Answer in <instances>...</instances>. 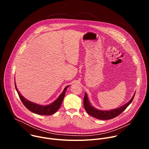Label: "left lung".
Instances as JSON below:
<instances>
[{"instance_id":"obj_1","label":"left lung","mask_w":149,"mask_h":149,"mask_svg":"<svg viewBox=\"0 0 149 149\" xmlns=\"http://www.w3.org/2000/svg\"><path fill=\"white\" fill-rule=\"evenodd\" d=\"M135 94L136 93L134 94L133 97L129 100L128 102H127L125 104L121 106L120 107H118L116 109L110 110H100L95 109L91 104L87 93H85V95L84 98V107L87 113L93 117L103 120L112 119L120 115L126 109V108L128 107L133 100Z\"/></svg>"}]
</instances>
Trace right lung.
Returning a JSON list of instances; mask_svg holds the SVG:
<instances>
[{
    "mask_svg": "<svg viewBox=\"0 0 149 149\" xmlns=\"http://www.w3.org/2000/svg\"><path fill=\"white\" fill-rule=\"evenodd\" d=\"M15 86L16 90L19 95V97L20 100L22 101V103L25 106L26 108L35 114H39V115H44V116L52 115L55 113L59 110V109L60 108L61 105V104L62 102V101L63 100V98L65 97V91L67 88L69 87V86H67L64 88V90H63L62 93L60 94V95L53 102H52L49 105H39V104H37L36 103L32 102L28 100L27 99L25 98V97H24L22 95H21L20 93L19 92V91L17 90L15 82Z\"/></svg>",
    "mask_w": 149,
    "mask_h": 149,
    "instance_id": "1",
    "label": "right lung"
}]
</instances>
